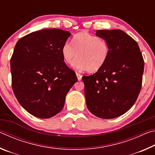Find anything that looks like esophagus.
Wrapping results in <instances>:
<instances>
[{
    "label": "esophagus",
    "mask_w": 155,
    "mask_h": 155,
    "mask_svg": "<svg viewBox=\"0 0 155 155\" xmlns=\"http://www.w3.org/2000/svg\"><path fill=\"white\" fill-rule=\"evenodd\" d=\"M77 77L78 81H81V78H82V75H81L80 74H78V73H77Z\"/></svg>",
    "instance_id": "esophagus-1"
}]
</instances>
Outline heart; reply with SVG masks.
Returning <instances> with one entry per match:
<instances>
[{"label":"heart","instance_id":"obj_1","mask_svg":"<svg viewBox=\"0 0 155 155\" xmlns=\"http://www.w3.org/2000/svg\"><path fill=\"white\" fill-rule=\"evenodd\" d=\"M62 56L68 65H72L78 56L74 67L96 72L106 64L110 54L108 41L103 38L83 32L73 37L72 42H65L61 49Z\"/></svg>","mask_w":155,"mask_h":155}]
</instances>
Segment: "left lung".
I'll return each mask as SVG.
<instances>
[{
  "mask_svg": "<svg viewBox=\"0 0 155 155\" xmlns=\"http://www.w3.org/2000/svg\"><path fill=\"white\" fill-rule=\"evenodd\" d=\"M96 35L108 41L110 54L104 66L84 76L87 109L103 119H111L128 111L140 92L144 61L135 40L121 30H98Z\"/></svg>",
  "mask_w": 155,
  "mask_h": 155,
  "instance_id": "8db88e82",
  "label": "left lung"
}]
</instances>
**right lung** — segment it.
<instances>
[{
  "label": "right lung",
  "mask_w": 155,
  "mask_h": 155,
  "mask_svg": "<svg viewBox=\"0 0 155 155\" xmlns=\"http://www.w3.org/2000/svg\"><path fill=\"white\" fill-rule=\"evenodd\" d=\"M70 35L59 28L43 29L15 44L10 61L12 89L21 106L33 116L50 118L61 111L66 94L78 81L61 52Z\"/></svg>",
  "instance_id": "right-lung-1"
}]
</instances>
